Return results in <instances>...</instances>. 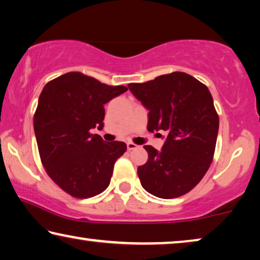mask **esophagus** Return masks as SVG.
<instances>
[{"label": "esophagus", "instance_id": "1", "mask_svg": "<svg viewBox=\"0 0 260 260\" xmlns=\"http://www.w3.org/2000/svg\"><path fill=\"white\" fill-rule=\"evenodd\" d=\"M137 147H138V146L135 145V143H133V142H127V149H128L129 151L135 149V148H137Z\"/></svg>", "mask_w": 260, "mask_h": 260}]
</instances>
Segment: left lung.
I'll return each instance as SVG.
<instances>
[{
  "instance_id": "obj_1",
  "label": "left lung",
  "mask_w": 260,
  "mask_h": 260,
  "mask_svg": "<svg viewBox=\"0 0 260 260\" xmlns=\"http://www.w3.org/2000/svg\"><path fill=\"white\" fill-rule=\"evenodd\" d=\"M128 88L149 110L148 131H166L162 150L145 146L146 164L138 168L142 187L172 199L194 188L211 167L219 115L207 86L191 75L175 72Z\"/></svg>"
}]
</instances>
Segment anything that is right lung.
Returning <instances> with one entry per match:
<instances>
[{
	"label": "right lung",
	"mask_w": 260,
	"mask_h": 260,
	"mask_svg": "<svg viewBox=\"0 0 260 260\" xmlns=\"http://www.w3.org/2000/svg\"><path fill=\"white\" fill-rule=\"evenodd\" d=\"M126 91L127 86L101 83L78 72L44 86L34 117L40 159L53 182L72 197L85 199L108 188L127 146L105 142L90 131L103 128L104 104Z\"/></svg>",
	"instance_id": "right-lung-1"
}]
</instances>
